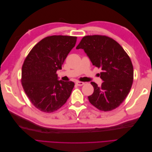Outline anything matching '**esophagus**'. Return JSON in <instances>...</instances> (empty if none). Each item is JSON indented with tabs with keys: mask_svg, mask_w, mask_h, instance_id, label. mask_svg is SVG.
<instances>
[{
	"mask_svg": "<svg viewBox=\"0 0 152 152\" xmlns=\"http://www.w3.org/2000/svg\"><path fill=\"white\" fill-rule=\"evenodd\" d=\"M84 84H85V83H84V82H80V81H77V82H76V84H77V86H83Z\"/></svg>",
	"mask_w": 152,
	"mask_h": 152,
	"instance_id": "esophagus-1",
	"label": "esophagus"
}]
</instances>
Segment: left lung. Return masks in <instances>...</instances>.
I'll list each match as a JSON object with an SVG mask.
<instances>
[{
	"label": "left lung",
	"mask_w": 152,
	"mask_h": 152,
	"mask_svg": "<svg viewBox=\"0 0 152 152\" xmlns=\"http://www.w3.org/2000/svg\"><path fill=\"white\" fill-rule=\"evenodd\" d=\"M76 49H84L93 65L102 70V86L91 82L94 92L88 96L89 102L104 112L118 107L129 93L133 82V66L127 54L115 40L103 35L85 36Z\"/></svg>",
	"instance_id": "1"
}]
</instances>
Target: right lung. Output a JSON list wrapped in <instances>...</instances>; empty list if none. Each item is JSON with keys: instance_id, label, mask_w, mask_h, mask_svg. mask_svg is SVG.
Instances as JSON below:
<instances>
[{"instance_id": "add662e5", "label": "right lung", "mask_w": 152, "mask_h": 152, "mask_svg": "<svg viewBox=\"0 0 152 152\" xmlns=\"http://www.w3.org/2000/svg\"><path fill=\"white\" fill-rule=\"evenodd\" d=\"M77 37H47L32 48L22 66L21 84L31 103L50 113L60 108L70 96L74 82L59 80L56 72L75 47Z\"/></svg>"}]
</instances>
